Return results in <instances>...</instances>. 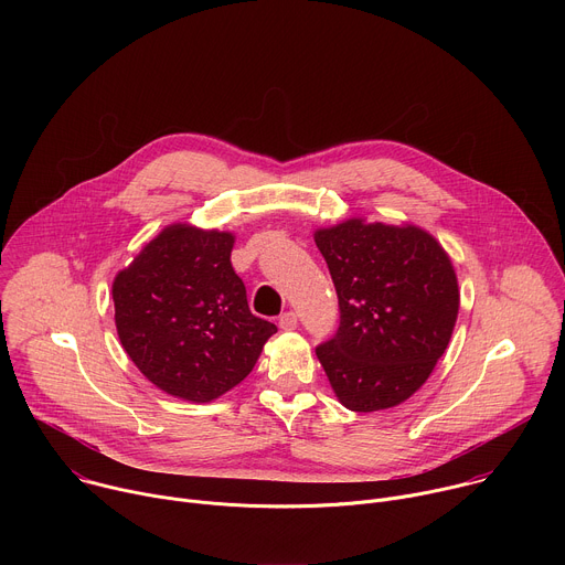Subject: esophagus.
<instances>
[{
    "mask_svg": "<svg viewBox=\"0 0 565 565\" xmlns=\"http://www.w3.org/2000/svg\"><path fill=\"white\" fill-rule=\"evenodd\" d=\"M279 329H281V331H295V329H297V312H292V310L284 312V315L279 317Z\"/></svg>",
    "mask_w": 565,
    "mask_h": 565,
    "instance_id": "obj_1",
    "label": "esophagus"
}]
</instances>
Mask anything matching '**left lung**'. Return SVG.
<instances>
[{
  "label": "left lung",
  "instance_id": "obj_1",
  "mask_svg": "<svg viewBox=\"0 0 565 565\" xmlns=\"http://www.w3.org/2000/svg\"><path fill=\"white\" fill-rule=\"evenodd\" d=\"M340 327L315 349L342 405L369 414L412 397L443 358L460 292L438 241L416 225L349 218L315 232Z\"/></svg>",
  "mask_w": 565,
  "mask_h": 565
}]
</instances>
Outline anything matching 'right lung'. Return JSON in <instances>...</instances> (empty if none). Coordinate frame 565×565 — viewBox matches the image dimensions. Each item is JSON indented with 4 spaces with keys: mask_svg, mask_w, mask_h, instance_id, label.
Listing matches in <instances>:
<instances>
[{
    "mask_svg": "<svg viewBox=\"0 0 565 565\" xmlns=\"http://www.w3.org/2000/svg\"><path fill=\"white\" fill-rule=\"evenodd\" d=\"M232 246L230 232L174 223L114 279L120 344L160 391L210 402L253 371L277 333L250 312Z\"/></svg>",
    "mask_w": 565,
    "mask_h": 565,
    "instance_id": "right-lung-1",
    "label": "right lung"
}]
</instances>
